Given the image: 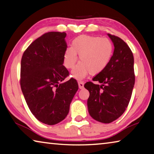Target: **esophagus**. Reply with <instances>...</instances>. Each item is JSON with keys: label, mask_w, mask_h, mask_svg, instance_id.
<instances>
[{"label": "esophagus", "mask_w": 154, "mask_h": 154, "mask_svg": "<svg viewBox=\"0 0 154 154\" xmlns=\"http://www.w3.org/2000/svg\"><path fill=\"white\" fill-rule=\"evenodd\" d=\"M78 85H79V88L80 89H83V86H84V83H83V82H82V81H80V82H78Z\"/></svg>", "instance_id": "obj_1"}]
</instances>
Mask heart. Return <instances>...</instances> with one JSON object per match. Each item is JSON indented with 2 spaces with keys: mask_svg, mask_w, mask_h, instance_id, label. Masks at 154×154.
<instances>
[{
  "mask_svg": "<svg viewBox=\"0 0 154 154\" xmlns=\"http://www.w3.org/2000/svg\"><path fill=\"white\" fill-rule=\"evenodd\" d=\"M113 54V45L106 38L97 36L80 35L72 41L63 56L64 66L72 69L79 56V64L72 70V77L80 80L90 73L97 75L107 66Z\"/></svg>",
  "mask_w": 154,
  "mask_h": 154,
  "instance_id": "b5f03b06",
  "label": "heart"
}]
</instances>
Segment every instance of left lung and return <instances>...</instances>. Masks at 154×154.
<instances>
[{
  "instance_id": "obj_1",
  "label": "left lung",
  "mask_w": 154,
  "mask_h": 154,
  "mask_svg": "<svg viewBox=\"0 0 154 154\" xmlns=\"http://www.w3.org/2000/svg\"><path fill=\"white\" fill-rule=\"evenodd\" d=\"M114 45L110 62L105 70L85 83L89 91L88 112L95 120L109 124L119 118L128 105L135 76L134 57L131 49L118 36L108 34Z\"/></svg>"
}]
</instances>
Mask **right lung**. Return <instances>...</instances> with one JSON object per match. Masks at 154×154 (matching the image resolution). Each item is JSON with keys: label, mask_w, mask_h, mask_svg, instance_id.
<instances>
[{"label": "right lung", "mask_w": 154, "mask_h": 154, "mask_svg": "<svg viewBox=\"0 0 154 154\" xmlns=\"http://www.w3.org/2000/svg\"><path fill=\"white\" fill-rule=\"evenodd\" d=\"M66 32L45 33L30 44L21 60L20 85L28 108L38 121L59 123L69 113L70 104L79 88L63 65L67 48Z\"/></svg>", "instance_id": "1"}]
</instances>
